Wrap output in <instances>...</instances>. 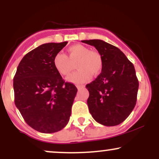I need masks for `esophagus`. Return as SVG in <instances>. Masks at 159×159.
Listing matches in <instances>:
<instances>
[{
  "label": "esophagus",
  "instance_id": "34e87169",
  "mask_svg": "<svg viewBox=\"0 0 159 159\" xmlns=\"http://www.w3.org/2000/svg\"><path fill=\"white\" fill-rule=\"evenodd\" d=\"M85 86L84 85H82V84H78L77 85V88L78 90H80V89H82V88H84Z\"/></svg>",
  "mask_w": 159,
  "mask_h": 159
}]
</instances>
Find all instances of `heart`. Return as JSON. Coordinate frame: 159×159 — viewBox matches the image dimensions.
Masks as SVG:
<instances>
[{
  "label": "heart",
  "instance_id": "heart-1",
  "mask_svg": "<svg viewBox=\"0 0 159 159\" xmlns=\"http://www.w3.org/2000/svg\"><path fill=\"white\" fill-rule=\"evenodd\" d=\"M76 63L75 72L67 78L69 81L80 84L90 80L92 76L101 72L103 66L102 56L97 52H93L84 45L76 44L67 48V55L58 53L54 58V68L61 75L67 76L73 69L72 63Z\"/></svg>",
  "mask_w": 159,
  "mask_h": 159
}]
</instances>
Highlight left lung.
<instances>
[{
	"mask_svg": "<svg viewBox=\"0 0 159 159\" xmlns=\"http://www.w3.org/2000/svg\"><path fill=\"white\" fill-rule=\"evenodd\" d=\"M102 56V72L86 85L90 95L87 105L93 119L106 126L117 125L136 105L139 82L134 65L119 48L100 39L82 40Z\"/></svg>",
	"mask_w": 159,
	"mask_h": 159,
	"instance_id": "obj_1",
	"label": "left lung"
}]
</instances>
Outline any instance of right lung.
I'll use <instances>...</instances> for the list:
<instances>
[{
	"label": "right lung",
	"instance_id": "1",
	"mask_svg": "<svg viewBox=\"0 0 159 159\" xmlns=\"http://www.w3.org/2000/svg\"><path fill=\"white\" fill-rule=\"evenodd\" d=\"M68 42L45 43L25 54L13 78L15 105L28 125L42 133L61 131L68 123L78 89L65 82L54 58Z\"/></svg>",
	"mask_w": 159,
	"mask_h": 159
}]
</instances>
